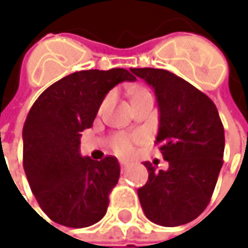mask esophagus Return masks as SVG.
<instances>
[{
  "mask_svg": "<svg viewBox=\"0 0 248 248\" xmlns=\"http://www.w3.org/2000/svg\"><path fill=\"white\" fill-rule=\"evenodd\" d=\"M120 166H121V168H123V170H125V168L129 166V163L127 161V160H120Z\"/></svg>",
  "mask_w": 248,
  "mask_h": 248,
  "instance_id": "1",
  "label": "esophagus"
}]
</instances>
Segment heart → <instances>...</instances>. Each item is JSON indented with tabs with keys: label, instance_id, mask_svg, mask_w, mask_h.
Returning a JSON list of instances; mask_svg holds the SVG:
<instances>
[{
	"label": "heart",
	"instance_id": "heart-1",
	"mask_svg": "<svg viewBox=\"0 0 248 248\" xmlns=\"http://www.w3.org/2000/svg\"><path fill=\"white\" fill-rule=\"evenodd\" d=\"M149 96H152V93L146 88L139 87L134 91V99L132 100L143 99V98H149ZM139 140H140V137H138V135L117 134L111 139V146H113L116 153H119L121 156H128L134 150V143L139 142Z\"/></svg>",
	"mask_w": 248,
	"mask_h": 248
}]
</instances>
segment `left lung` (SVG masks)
I'll return each instance as SVG.
<instances>
[{"mask_svg": "<svg viewBox=\"0 0 248 248\" xmlns=\"http://www.w3.org/2000/svg\"><path fill=\"white\" fill-rule=\"evenodd\" d=\"M153 87L160 111L156 145L168 170L149 161V179L138 189L142 210L161 226L193 221L208 205L224 164L225 132L217 106L205 93L163 69H129Z\"/></svg>", "mask_w": 248, "mask_h": 248, "instance_id": "left-lung-1", "label": "left lung"}]
</instances>
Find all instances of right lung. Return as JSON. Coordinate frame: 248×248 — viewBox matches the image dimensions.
<instances>
[{"label":"right lung","mask_w":248,"mask_h":248,"mask_svg":"<svg viewBox=\"0 0 248 248\" xmlns=\"http://www.w3.org/2000/svg\"><path fill=\"white\" fill-rule=\"evenodd\" d=\"M135 77L125 69L82 70L63 77L37 98L23 125V167L38 204L53 222L87 228L100 221L117 185L114 156H80V137L91 128L113 87Z\"/></svg>","instance_id":"1"}]
</instances>
